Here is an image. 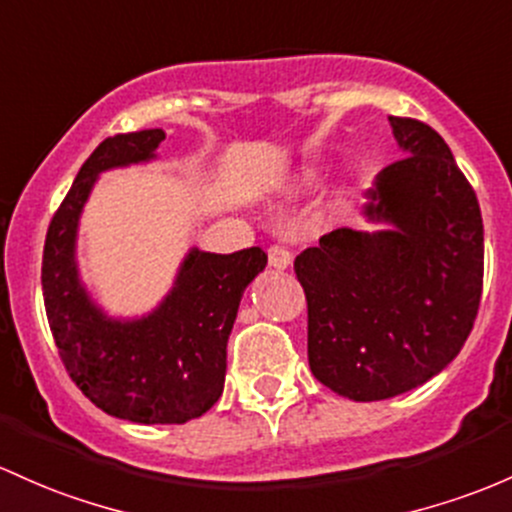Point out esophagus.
<instances>
[{
    "mask_svg": "<svg viewBox=\"0 0 512 512\" xmlns=\"http://www.w3.org/2000/svg\"><path fill=\"white\" fill-rule=\"evenodd\" d=\"M267 255H269V267H272V269H277V272H282V269H289V265H291L289 250L274 245V247H269Z\"/></svg>",
    "mask_w": 512,
    "mask_h": 512,
    "instance_id": "obj_1",
    "label": "esophagus"
}]
</instances>
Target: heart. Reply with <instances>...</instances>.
Masks as SVG:
<instances>
[{
    "mask_svg": "<svg viewBox=\"0 0 512 512\" xmlns=\"http://www.w3.org/2000/svg\"><path fill=\"white\" fill-rule=\"evenodd\" d=\"M316 179H318L316 170H303L301 174H296V177L291 179V184L286 187V196H289V199H299V196L306 194L308 189L316 184Z\"/></svg>",
    "mask_w": 512,
    "mask_h": 512,
    "instance_id": "heart-1",
    "label": "heart"
}]
</instances>
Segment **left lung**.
I'll return each instance as SVG.
<instances>
[{"instance_id": "obj_1", "label": "left lung", "mask_w": 512, "mask_h": 512, "mask_svg": "<svg viewBox=\"0 0 512 512\" xmlns=\"http://www.w3.org/2000/svg\"><path fill=\"white\" fill-rule=\"evenodd\" d=\"M408 157L376 174L362 218L296 257L308 301V364L350 401L418 389L471 333L484 284L479 201L440 133L389 116Z\"/></svg>"}]
</instances>
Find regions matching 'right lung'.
Wrapping results in <instances>:
<instances>
[{
  "mask_svg": "<svg viewBox=\"0 0 512 512\" xmlns=\"http://www.w3.org/2000/svg\"><path fill=\"white\" fill-rule=\"evenodd\" d=\"M162 128L106 138L77 172L50 221L43 299L60 359L84 396L114 418L182 425L221 398L226 345L247 284L267 265L260 247L218 255L189 247L174 282L150 311L114 316L84 284L80 221L99 177L160 160Z\"/></svg>",
  "mask_w": 512,
  "mask_h": 512,
  "instance_id": "right-lung-1",
  "label": "right lung"
}]
</instances>
